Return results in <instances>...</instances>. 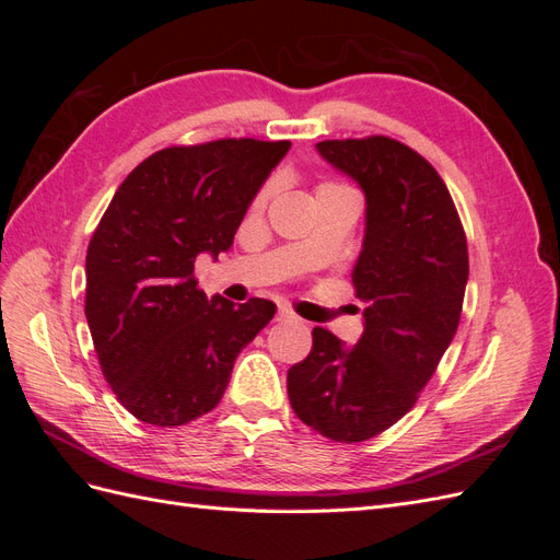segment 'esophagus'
I'll return each mask as SVG.
<instances>
[{
	"instance_id": "1",
	"label": "esophagus",
	"mask_w": 560,
	"mask_h": 560,
	"mask_svg": "<svg viewBox=\"0 0 560 560\" xmlns=\"http://www.w3.org/2000/svg\"><path fill=\"white\" fill-rule=\"evenodd\" d=\"M276 319H278V322H294L296 315H294L290 308H280L278 315H276Z\"/></svg>"
}]
</instances>
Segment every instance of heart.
<instances>
[{
  "mask_svg": "<svg viewBox=\"0 0 560 560\" xmlns=\"http://www.w3.org/2000/svg\"><path fill=\"white\" fill-rule=\"evenodd\" d=\"M331 186H338V184H331V182H325V184H319L317 186V191L319 189H331ZM266 198H268V191H264L259 198H257V202H254V208H261L264 206V202H266Z\"/></svg>",
  "mask_w": 560,
  "mask_h": 560,
  "instance_id": "1",
  "label": "heart"
}]
</instances>
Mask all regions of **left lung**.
<instances>
[{
	"instance_id": "left-lung-1",
	"label": "left lung",
	"mask_w": 560,
	"mask_h": 560,
	"mask_svg": "<svg viewBox=\"0 0 560 560\" xmlns=\"http://www.w3.org/2000/svg\"><path fill=\"white\" fill-rule=\"evenodd\" d=\"M315 149L364 194L352 284L369 306L354 346L313 329L311 354L287 371V393L308 428L352 444L409 413L444 358L463 313L467 241L444 179L413 149L383 135Z\"/></svg>"
}]
</instances>
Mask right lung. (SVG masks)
<instances>
[{
	"label": "right lung",
	"instance_id": "1",
	"mask_svg": "<svg viewBox=\"0 0 560 560\" xmlns=\"http://www.w3.org/2000/svg\"><path fill=\"white\" fill-rule=\"evenodd\" d=\"M290 142L217 140L151 154L118 186L86 254V319L116 399L156 428L212 411L276 303L198 290V254L233 245Z\"/></svg>",
	"mask_w": 560,
	"mask_h": 560
}]
</instances>
